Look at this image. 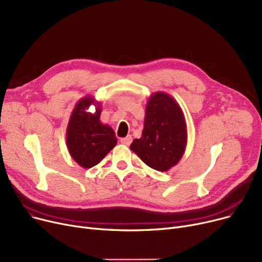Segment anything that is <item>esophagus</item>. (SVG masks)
<instances>
[{
	"label": "esophagus",
	"instance_id": "1",
	"mask_svg": "<svg viewBox=\"0 0 262 262\" xmlns=\"http://www.w3.org/2000/svg\"><path fill=\"white\" fill-rule=\"evenodd\" d=\"M132 140H133L132 136H127V137H125V138H122V139H121V143H123V144H125V145H129V144L132 143Z\"/></svg>",
	"mask_w": 262,
	"mask_h": 262
}]
</instances>
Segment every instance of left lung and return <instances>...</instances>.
<instances>
[{
	"instance_id": "8db88e82",
	"label": "left lung",
	"mask_w": 262,
	"mask_h": 262,
	"mask_svg": "<svg viewBox=\"0 0 262 262\" xmlns=\"http://www.w3.org/2000/svg\"><path fill=\"white\" fill-rule=\"evenodd\" d=\"M187 125L177 100L165 92L153 93L146 101L143 130L130 150L157 171H168L183 156Z\"/></svg>"
}]
</instances>
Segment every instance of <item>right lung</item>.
Returning a JSON list of instances; mask_svg holds the SVG:
<instances>
[{"label":"right lung","mask_w":262,"mask_h":262,"mask_svg":"<svg viewBox=\"0 0 262 262\" xmlns=\"http://www.w3.org/2000/svg\"><path fill=\"white\" fill-rule=\"evenodd\" d=\"M96 106L94 114L87 110ZM101 103L93 96H84L76 104L67 124L66 145L74 161L82 168L96 166L117 145L115 130L100 122Z\"/></svg>","instance_id":"obj_1"}]
</instances>
